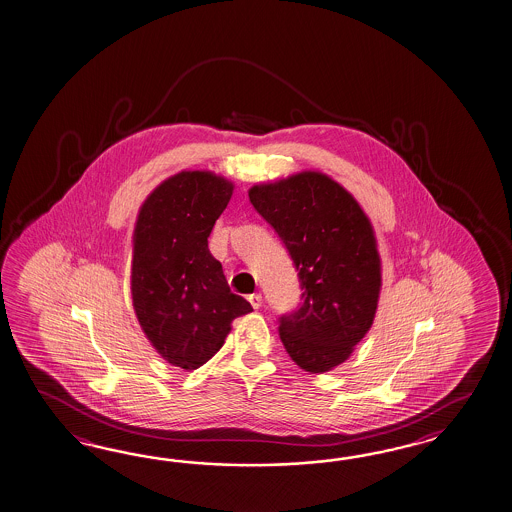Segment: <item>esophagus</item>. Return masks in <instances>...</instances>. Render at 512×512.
<instances>
[{"mask_svg": "<svg viewBox=\"0 0 512 512\" xmlns=\"http://www.w3.org/2000/svg\"><path fill=\"white\" fill-rule=\"evenodd\" d=\"M248 300L249 304H251V307H253V309H259V307L263 305V296H261V294H251Z\"/></svg>", "mask_w": 512, "mask_h": 512, "instance_id": "1", "label": "esophagus"}]
</instances>
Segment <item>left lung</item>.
<instances>
[{"label":"left lung","mask_w":512,"mask_h":512,"mask_svg":"<svg viewBox=\"0 0 512 512\" xmlns=\"http://www.w3.org/2000/svg\"><path fill=\"white\" fill-rule=\"evenodd\" d=\"M249 201L285 244L304 291L300 307L279 318L283 346L305 371H332L376 315L382 264L371 220L352 194L318 171L257 184Z\"/></svg>","instance_id":"8db88e82"}]
</instances>
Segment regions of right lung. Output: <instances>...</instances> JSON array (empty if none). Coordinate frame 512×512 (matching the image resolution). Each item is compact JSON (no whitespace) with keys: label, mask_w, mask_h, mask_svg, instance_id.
<instances>
[{"label":"right lung","mask_w":512,"mask_h":512,"mask_svg":"<svg viewBox=\"0 0 512 512\" xmlns=\"http://www.w3.org/2000/svg\"><path fill=\"white\" fill-rule=\"evenodd\" d=\"M210 171H180L139 208L130 291L139 326L171 365L194 371L220 350L236 317L253 311L233 294L208 236L233 195Z\"/></svg>","instance_id":"add662e5"}]
</instances>
